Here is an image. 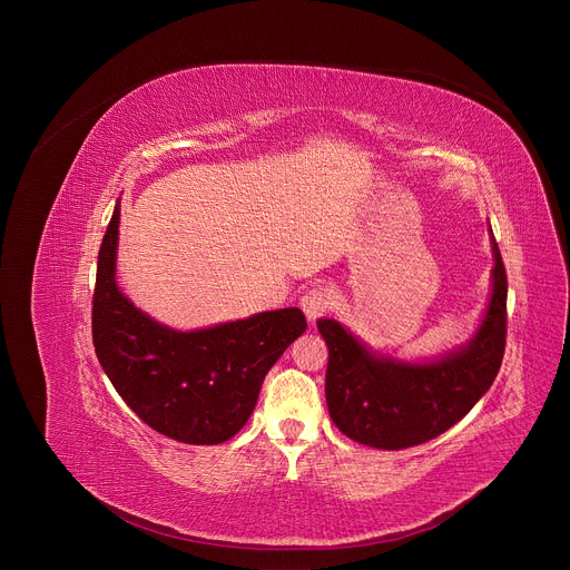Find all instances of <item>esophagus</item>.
I'll return each instance as SVG.
<instances>
[{"instance_id":"1","label":"esophagus","mask_w":570,"mask_h":570,"mask_svg":"<svg viewBox=\"0 0 570 570\" xmlns=\"http://www.w3.org/2000/svg\"><path fill=\"white\" fill-rule=\"evenodd\" d=\"M334 304V295L330 286H313L308 291L302 293L299 297V306L304 311V315L308 317V322H315L320 315L327 313Z\"/></svg>"}]
</instances>
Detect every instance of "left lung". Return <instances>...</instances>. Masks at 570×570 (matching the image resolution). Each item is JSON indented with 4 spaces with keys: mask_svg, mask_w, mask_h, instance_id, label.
<instances>
[{
    "mask_svg": "<svg viewBox=\"0 0 570 570\" xmlns=\"http://www.w3.org/2000/svg\"><path fill=\"white\" fill-rule=\"evenodd\" d=\"M492 297L473 338L424 363L367 350L338 320H317L330 347L327 394L334 424L354 442L396 451L424 444L458 424L494 383L508 334V275L492 234Z\"/></svg>",
    "mask_w": 570,
    "mask_h": 570,
    "instance_id": "left-lung-1",
    "label": "left lung"
}]
</instances>
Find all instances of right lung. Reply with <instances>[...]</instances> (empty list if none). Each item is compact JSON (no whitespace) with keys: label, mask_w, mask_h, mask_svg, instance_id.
<instances>
[{"label":"right lung","mask_w":570,"mask_h":570,"mask_svg":"<svg viewBox=\"0 0 570 570\" xmlns=\"http://www.w3.org/2000/svg\"><path fill=\"white\" fill-rule=\"evenodd\" d=\"M119 214L117 203L97 264V358L153 431L185 444H220L250 420L268 370L304 334V313L295 306L264 311L196 332L159 324L117 286Z\"/></svg>","instance_id":"obj_1"}]
</instances>
